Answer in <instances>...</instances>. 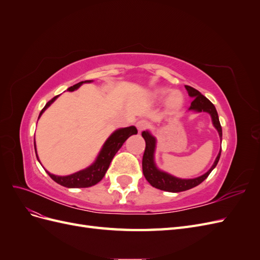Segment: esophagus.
Returning <instances> with one entry per match:
<instances>
[{
	"label": "esophagus",
	"mask_w": 260,
	"mask_h": 260,
	"mask_svg": "<svg viewBox=\"0 0 260 260\" xmlns=\"http://www.w3.org/2000/svg\"><path fill=\"white\" fill-rule=\"evenodd\" d=\"M147 125H148V123H147L145 120H139V121L136 123V127H137V129H138L139 132L143 131L144 129H146Z\"/></svg>",
	"instance_id": "1"
}]
</instances>
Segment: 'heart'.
<instances>
[{
  "mask_svg": "<svg viewBox=\"0 0 260 260\" xmlns=\"http://www.w3.org/2000/svg\"><path fill=\"white\" fill-rule=\"evenodd\" d=\"M166 95H168L166 99V111L168 113H176L183 106L184 98L179 91H171L167 88H161L156 90L154 94L155 99L157 100H160Z\"/></svg>",
  "mask_w": 260,
  "mask_h": 260,
  "instance_id": "b5f03b06",
  "label": "heart"
}]
</instances>
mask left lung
Returning a JSON list of instances; mask_svg holds the SVG:
<instances>
[{"mask_svg":"<svg viewBox=\"0 0 260 260\" xmlns=\"http://www.w3.org/2000/svg\"><path fill=\"white\" fill-rule=\"evenodd\" d=\"M185 89L188 93V96L193 99L188 111L195 112V113L204 112V113L209 114L211 117L212 124H214V127L217 129L219 133L220 140H222V129H221V125H220L218 113L216 111V107L214 106V104H212L207 98L204 96L200 91L192 88V86L185 85ZM142 137L144 138L145 144H146L143 159H142L143 175L149 182V184L156 188H159L161 191L178 193V192L186 191V190H190L192 187L198 186L209 176L210 172L217 166L220 158V154H221V149H220L214 164H212V166L204 175L193 179H182V178L172 176L164 170H160L156 166L155 149H156L157 140L148 130L142 132Z\"/></svg>","mask_w":260,"mask_h":260,"instance_id":"obj_1","label":"left lung"}]
</instances>
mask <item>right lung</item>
Masks as SVG:
<instances>
[{
	"instance_id": "add662e5",
	"label": "right lung",
	"mask_w": 260,
	"mask_h": 260,
	"mask_svg": "<svg viewBox=\"0 0 260 260\" xmlns=\"http://www.w3.org/2000/svg\"><path fill=\"white\" fill-rule=\"evenodd\" d=\"M93 80L81 81L73 86H70V88L67 89V91L73 92L79 88V86L82 85L83 83H90ZM58 96L59 95H56L51 101H49L48 103H46V105L41 111L40 115H39V118L41 117V115L45 112V109L50 107V105ZM137 133H138V130L135 125L115 130L112 135L108 137V139L105 141L103 146H102L95 160H94L93 164H91L90 166L86 167L85 169L77 171V172H75V174H72L69 176H55V175L51 174V172H49L48 170H46V172H48V175L55 181V182L62 185V186H66V187L75 188V187H89L92 185H95L105 176L109 165H111V161L114 158V156L116 155V153L118 151H119V148L125 142V140L133 135H137ZM35 149H36L37 158L39 160V157L37 154V147H36V140H35ZM39 162H40V160H39Z\"/></svg>"
}]
</instances>
